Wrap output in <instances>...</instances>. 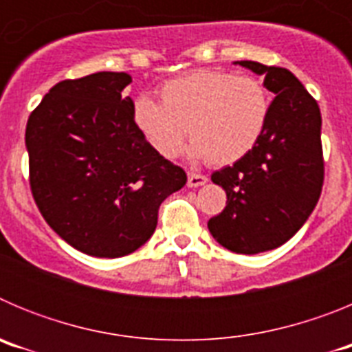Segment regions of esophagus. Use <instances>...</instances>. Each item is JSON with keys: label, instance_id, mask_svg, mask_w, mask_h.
<instances>
[{"label": "esophagus", "instance_id": "34e87169", "mask_svg": "<svg viewBox=\"0 0 352 352\" xmlns=\"http://www.w3.org/2000/svg\"><path fill=\"white\" fill-rule=\"evenodd\" d=\"M208 183V178L206 176H203V174H195V173H190L188 174V182H186V185L190 186V188H197V186H203Z\"/></svg>", "mask_w": 352, "mask_h": 352}]
</instances>
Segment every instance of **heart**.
Masks as SVG:
<instances>
[{
  "instance_id": "1",
  "label": "heart",
  "mask_w": 352,
  "mask_h": 352,
  "mask_svg": "<svg viewBox=\"0 0 352 352\" xmlns=\"http://www.w3.org/2000/svg\"><path fill=\"white\" fill-rule=\"evenodd\" d=\"M160 102L139 95L133 125L164 158L185 151L186 129L192 158L229 166L256 148L268 125L272 102L259 79L222 70H194L162 84Z\"/></svg>"
}]
</instances>
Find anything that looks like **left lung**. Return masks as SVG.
I'll return each mask as SVG.
<instances>
[{"instance_id":"left-lung-1","label":"left lung","mask_w":352,"mask_h":352,"mask_svg":"<svg viewBox=\"0 0 352 352\" xmlns=\"http://www.w3.org/2000/svg\"><path fill=\"white\" fill-rule=\"evenodd\" d=\"M264 77L275 93L268 125L247 157L211 174L227 194V206L208 229L223 248L259 254L284 245L316 208L324 179L321 111L287 68L234 61Z\"/></svg>"}]
</instances>
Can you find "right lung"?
Listing matches in <instances>:
<instances>
[{
    "label": "right lung",
    "instance_id": "right-lung-1",
    "mask_svg": "<svg viewBox=\"0 0 352 352\" xmlns=\"http://www.w3.org/2000/svg\"><path fill=\"white\" fill-rule=\"evenodd\" d=\"M125 72L49 89L26 125L30 185L45 222L93 257L129 256L155 232L158 206L186 183L133 125Z\"/></svg>",
    "mask_w": 352,
    "mask_h": 352
}]
</instances>
